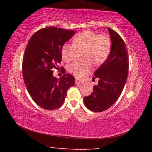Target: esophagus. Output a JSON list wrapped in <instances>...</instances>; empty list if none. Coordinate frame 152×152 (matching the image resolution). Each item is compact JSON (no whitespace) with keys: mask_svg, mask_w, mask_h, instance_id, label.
Masks as SVG:
<instances>
[{"mask_svg":"<svg viewBox=\"0 0 152 152\" xmlns=\"http://www.w3.org/2000/svg\"><path fill=\"white\" fill-rule=\"evenodd\" d=\"M81 81L80 80H78V79H76V80H75V83H76V84H80L81 83Z\"/></svg>","mask_w":152,"mask_h":152,"instance_id":"34e87169","label":"esophagus"}]
</instances>
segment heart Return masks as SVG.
<instances>
[{"mask_svg": "<svg viewBox=\"0 0 152 152\" xmlns=\"http://www.w3.org/2000/svg\"><path fill=\"white\" fill-rule=\"evenodd\" d=\"M72 43L73 44L64 43L61 47V58L66 62H70L73 58L76 49H83L86 50L84 60L91 61L95 66H100L107 60L111 50V41L108 36L90 31H85L74 36ZM88 61L71 64L68 70L76 78H81L91 70V64Z\"/></svg>", "mask_w": 152, "mask_h": 152, "instance_id": "heart-1", "label": "heart"}]
</instances>
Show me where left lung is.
<instances>
[{"label":"left lung","mask_w":152,"mask_h":152,"mask_svg":"<svg viewBox=\"0 0 152 152\" xmlns=\"http://www.w3.org/2000/svg\"><path fill=\"white\" fill-rule=\"evenodd\" d=\"M112 45L107 60L94 72L99 78L93 92L84 97L87 109L102 112L109 109L119 99L127 81L129 58L127 47L122 37L114 30L108 28Z\"/></svg>","instance_id":"1"}]
</instances>
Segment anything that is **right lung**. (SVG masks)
Returning <instances> with one entry per match:
<instances>
[{
    "instance_id": "right-lung-1",
    "label": "right lung",
    "mask_w": 152,
    "mask_h": 152,
    "mask_svg": "<svg viewBox=\"0 0 152 152\" xmlns=\"http://www.w3.org/2000/svg\"><path fill=\"white\" fill-rule=\"evenodd\" d=\"M75 34V31L56 27L38 30L30 38L23 58V76L27 91L38 106L54 110L63 104L75 78L61 67L64 75L53 76V69L61 63L62 45Z\"/></svg>"
}]
</instances>
